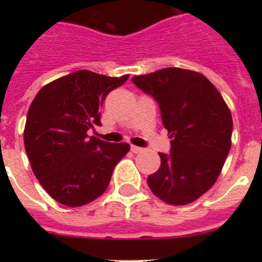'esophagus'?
Here are the masks:
<instances>
[{"label": "esophagus", "instance_id": "34e87169", "mask_svg": "<svg viewBox=\"0 0 262 262\" xmlns=\"http://www.w3.org/2000/svg\"><path fill=\"white\" fill-rule=\"evenodd\" d=\"M131 151H133L134 154H142V152H144V148L136 147V145H131Z\"/></svg>", "mask_w": 262, "mask_h": 262}]
</instances>
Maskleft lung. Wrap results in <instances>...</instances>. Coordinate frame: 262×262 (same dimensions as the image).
I'll return each instance as SVG.
<instances>
[{"instance_id": "8db88e82", "label": "left lung", "mask_w": 262, "mask_h": 262, "mask_svg": "<svg viewBox=\"0 0 262 262\" xmlns=\"http://www.w3.org/2000/svg\"><path fill=\"white\" fill-rule=\"evenodd\" d=\"M133 81L159 102L172 139L170 154H159L161 165L148 176V186L169 205L194 202L216 182L231 149L230 107L202 73L190 69L164 68Z\"/></svg>"}]
</instances>
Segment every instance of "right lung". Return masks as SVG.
<instances>
[{
  "label": "right lung",
  "instance_id": "right-lung-1",
  "mask_svg": "<svg viewBox=\"0 0 262 262\" xmlns=\"http://www.w3.org/2000/svg\"><path fill=\"white\" fill-rule=\"evenodd\" d=\"M128 77L76 71L45 85L30 105L25 149L39 184L61 205L80 207L102 195L129 151L127 143L88 135L93 124H101L106 96Z\"/></svg>",
  "mask_w": 262,
  "mask_h": 262
}]
</instances>
